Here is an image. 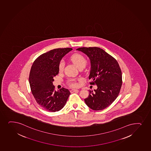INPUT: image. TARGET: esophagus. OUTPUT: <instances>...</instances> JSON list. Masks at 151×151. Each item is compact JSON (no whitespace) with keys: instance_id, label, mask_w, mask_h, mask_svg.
Segmentation results:
<instances>
[{"instance_id":"obj_1","label":"esophagus","mask_w":151,"mask_h":151,"mask_svg":"<svg viewBox=\"0 0 151 151\" xmlns=\"http://www.w3.org/2000/svg\"><path fill=\"white\" fill-rule=\"evenodd\" d=\"M78 90L77 89H72V90H70V92H71V93H74V92H78Z\"/></svg>"}]
</instances>
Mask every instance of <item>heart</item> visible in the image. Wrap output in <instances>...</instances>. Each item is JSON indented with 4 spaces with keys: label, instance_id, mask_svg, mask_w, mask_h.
<instances>
[{
    "label": "heart",
    "instance_id": "b5f03b06",
    "mask_svg": "<svg viewBox=\"0 0 151 151\" xmlns=\"http://www.w3.org/2000/svg\"><path fill=\"white\" fill-rule=\"evenodd\" d=\"M70 60L79 68L81 67L84 68L86 66L87 62V59L85 57L80 53H75L72 55L70 57ZM58 68L59 71H63L64 68V62L63 60H61L60 62ZM68 84L71 86L76 87L77 86L76 80L75 79H70L68 81Z\"/></svg>",
    "mask_w": 151,
    "mask_h": 151
}]
</instances>
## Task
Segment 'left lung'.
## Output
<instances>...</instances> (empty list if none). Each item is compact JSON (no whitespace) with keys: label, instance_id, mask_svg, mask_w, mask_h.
<instances>
[{"label":"left lung","instance_id":"left-lung-1","mask_svg":"<svg viewBox=\"0 0 151 151\" xmlns=\"http://www.w3.org/2000/svg\"><path fill=\"white\" fill-rule=\"evenodd\" d=\"M88 56L91 62L89 79L91 85H96L93 92L89 90L85 103L94 110L106 108L116 99L122 85V73L117 61L98 47H82L77 49Z\"/></svg>","mask_w":151,"mask_h":151}]
</instances>
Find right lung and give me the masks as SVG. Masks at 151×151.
Here are the masks:
<instances>
[{"label":"right lung","instance_id":"1","mask_svg":"<svg viewBox=\"0 0 151 151\" xmlns=\"http://www.w3.org/2000/svg\"><path fill=\"white\" fill-rule=\"evenodd\" d=\"M72 50L67 47L51 50L39 56L32 66L29 75L31 91L37 104L49 111L63 109L70 94L66 88L56 91L52 81L59 73L61 59Z\"/></svg>","mask_w":151,"mask_h":151}]
</instances>
